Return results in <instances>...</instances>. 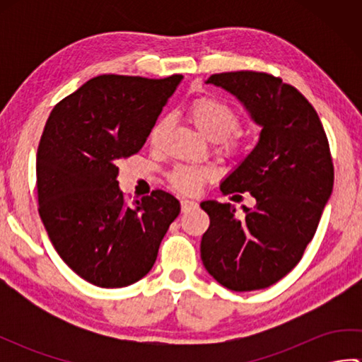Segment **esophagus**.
<instances>
[{
  "label": "esophagus",
  "mask_w": 362,
  "mask_h": 362,
  "mask_svg": "<svg viewBox=\"0 0 362 362\" xmlns=\"http://www.w3.org/2000/svg\"><path fill=\"white\" fill-rule=\"evenodd\" d=\"M180 204H182V211L183 213L193 210V209H196V206H197V202L193 201V199H182Z\"/></svg>",
  "instance_id": "1"
}]
</instances>
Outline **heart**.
Instances as JSON below:
<instances>
[{
	"instance_id": "heart-1",
	"label": "heart",
	"mask_w": 362,
	"mask_h": 362,
	"mask_svg": "<svg viewBox=\"0 0 362 362\" xmlns=\"http://www.w3.org/2000/svg\"><path fill=\"white\" fill-rule=\"evenodd\" d=\"M187 117L194 129L209 141L219 143L224 141L230 135H233L238 127H240V117L238 113L227 105L226 103L219 101L216 98H201L191 103ZM169 126L168 118H160L153 127L151 129L149 140L153 146H157L161 136L166 132ZM227 151L233 149V144L228 143L226 146ZM210 173L206 169L191 168V166H177L169 175L173 187L183 193H194L201 188L202 183L209 179Z\"/></svg>"
}]
</instances>
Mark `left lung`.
I'll use <instances>...</instances> for the list:
<instances>
[{
  "mask_svg": "<svg viewBox=\"0 0 362 362\" xmlns=\"http://www.w3.org/2000/svg\"><path fill=\"white\" fill-rule=\"evenodd\" d=\"M205 83L233 95L261 132L255 148L221 182L222 193H250L255 206L236 216L232 204H201L210 216L202 263L230 291L264 289L296 267L332 196L325 130L306 98L271 74L221 73Z\"/></svg>",
  "mask_w": 362,
  "mask_h": 362,
  "instance_id": "1",
  "label": "left lung"
}]
</instances>
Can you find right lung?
I'll use <instances>...</instances> for the list:
<instances>
[{"mask_svg":"<svg viewBox=\"0 0 362 362\" xmlns=\"http://www.w3.org/2000/svg\"><path fill=\"white\" fill-rule=\"evenodd\" d=\"M183 76L103 74L54 107L37 151L38 213L57 253L99 288L148 274L180 202L156 189L126 204L121 158L140 151Z\"/></svg>","mask_w":362,"mask_h":362,"instance_id":"obj_1","label":"right lung"}]
</instances>
